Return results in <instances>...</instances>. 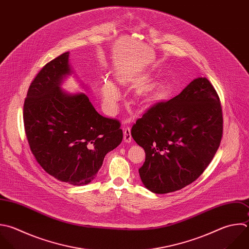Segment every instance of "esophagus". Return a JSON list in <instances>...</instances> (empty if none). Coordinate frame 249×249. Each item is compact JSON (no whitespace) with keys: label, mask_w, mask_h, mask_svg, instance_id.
I'll return each mask as SVG.
<instances>
[{"label":"esophagus","mask_w":249,"mask_h":249,"mask_svg":"<svg viewBox=\"0 0 249 249\" xmlns=\"http://www.w3.org/2000/svg\"><path fill=\"white\" fill-rule=\"evenodd\" d=\"M131 139H132V137H131V133H130V127L126 126L124 128V142L129 143V142H131Z\"/></svg>","instance_id":"obj_1"}]
</instances>
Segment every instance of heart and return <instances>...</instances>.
<instances>
[{
	"label": "heart",
	"instance_id": "1",
	"mask_svg": "<svg viewBox=\"0 0 249 249\" xmlns=\"http://www.w3.org/2000/svg\"><path fill=\"white\" fill-rule=\"evenodd\" d=\"M102 97L106 111L109 114L115 113L118 109V104L121 99V93L116 85L110 81L105 82L102 87Z\"/></svg>",
	"mask_w": 249,
	"mask_h": 249
}]
</instances>
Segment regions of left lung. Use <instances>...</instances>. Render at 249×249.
I'll use <instances>...</instances> for the list:
<instances>
[{
  "mask_svg": "<svg viewBox=\"0 0 249 249\" xmlns=\"http://www.w3.org/2000/svg\"><path fill=\"white\" fill-rule=\"evenodd\" d=\"M131 136L146 154L139 168L145 187L155 194L178 191L203 173L219 148L220 98L206 78H197L172 99L148 108Z\"/></svg>",
  "mask_w": 249,
  "mask_h": 249,
  "instance_id": "obj_1",
  "label": "left lung"
}]
</instances>
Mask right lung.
Masks as SVG:
<instances>
[{
  "mask_svg": "<svg viewBox=\"0 0 249 249\" xmlns=\"http://www.w3.org/2000/svg\"><path fill=\"white\" fill-rule=\"evenodd\" d=\"M69 53L47 63L32 81L23 106L26 137L38 163L59 181L90 183L107 153L123 140L121 123L99 115L85 93L60 89L71 73Z\"/></svg>",
  "mask_w": 249,
  "mask_h": 249,
  "instance_id": "1",
  "label": "right lung"
}]
</instances>
